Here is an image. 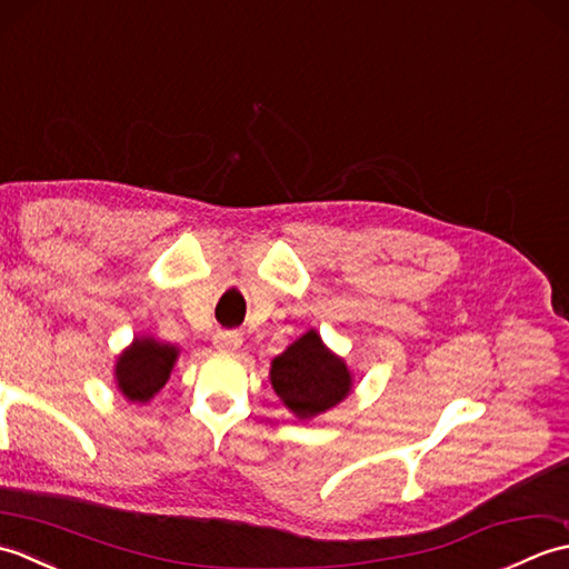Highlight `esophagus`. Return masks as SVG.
I'll return each mask as SVG.
<instances>
[{"label":"esophagus","mask_w":569,"mask_h":569,"mask_svg":"<svg viewBox=\"0 0 569 569\" xmlns=\"http://www.w3.org/2000/svg\"><path fill=\"white\" fill-rule=\"evenodd\" d=\"M212 342L217 349H220V352H234V349L241 345V335L234 330H217Z\"/></svg>","instance_id":"obj_1"}]
</instances>
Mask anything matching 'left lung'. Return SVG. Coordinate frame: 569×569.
Wrapping results in <instances>:
<instances>
[{"mask_svg": "<svg viewBox=\"0 0 569 569\" xmlns=\"http://www.w3.org/2000/svg\"><path fill=\"white\" fill-rule=\"evenodd\" d=\"M271 383L298 418H312L342 401L352 377L345 361L328 352L320 335L310 330L271 361Z\"/></svg>", "mask_w": 569, "mask_h": 569, "instance_id": "left-lung-1", "label": "left lung"}]
</instances>
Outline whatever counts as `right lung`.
Returning <instances> with one entry per match:
<instances>
[{
    "label": "right lung",
    "mask_w": 569,
    "mask_h": 569,
    "mask_svg": "<svg viewBox=\"0 0 569 569\" xmlns=\"http://www.w3.org/2000/svg\"><path fill=\"white\" fill-rule=\"evenodd\" d=\"M178 352L173 345L156 342L151 337L134 340L127 352L117 361V381L119 389L129 401H149V398L161 391V386L171 377L173 361Z\"/></svg>",
    "instance_id": "right-lung-1"
}]
</instances>
